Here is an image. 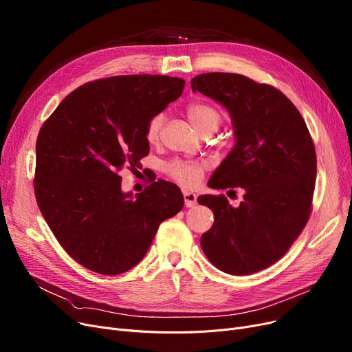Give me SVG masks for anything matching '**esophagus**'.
<instances>
[{"label":"esophagus","mask_w":352,"mask_h":352,"mask_svg":"<svg viewBox=\"0 0 352 352\" xmlns=\"http://www.w3.org/2000/svg\"><path fill=\"white\" fill-rule=\"evenodd\" d=\"M184 202H186V207L191 208L197 204V194L190 192V191H184Z\"/></svg>","instance_id":"obj_1"}]
</instances>
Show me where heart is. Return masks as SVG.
I'll use <instances>...</instances> for the list:
<instances>
[{
	"label": "heart",
	"mask_w": 352,
	"mask_h": 352,
	"mask_svg": "<svg viewBox=\"0 0 352 352\" xmlns=\"http://www.w3.org/2000/svg\"><path fill=\"white\" fill-rule=\"evenodd\" d=\"M187 118L191 122V125L197 129L199 134L204 133H214L219 126L221 121H223V116H221L219 111L204 102H194L187 107ZM164 124V116L154 117L150 122H148L145 138L150 144H154L158 141L161 129ZM204 162H195V161H174L166 165V171L170 175L179 182L181 186L192 188L197 187L199 181L202 179L206 170Z\"/></svg>",
	"instance_id": "b5f03b06"
}]
</instances>
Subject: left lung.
<instances>
[{
    "label": "left lung",
    "mask_w": 352,
    "mask_h": 352,
    "mask_svg": "<svg viewBox=\"0 0 352 352\" xmlns=\"http://www.w3.org/2000/svg\"><path fill=\"white\" fill-rule=\"evenodd\" d=\"M192 91L223 105L231 117L234 146L208 186L241 188L243 201L201 195L214 212L201 236L208 260L221 271L248 275L276 263L305 227L317 177V157L300 111L276 88L231 72L199 74Z\"/></svg>",
    "instance_id": "left-lung-1"
}]
</instances>
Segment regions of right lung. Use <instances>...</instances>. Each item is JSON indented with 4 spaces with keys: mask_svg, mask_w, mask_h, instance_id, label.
<instances>
[{
    "mask_svg": "<svg viewBox=\"0 0 352 352\" xmlns=\"http://www.w3.org/2000/svg\"><path fill=\"white\" fill-rule=\"evenodd\" d=\"M186 81L168 76H117L72 91L36 138L34 191L61 247L82 267L117 275L135 267L164 219L184 207L173 182L142 192L121 190L118 171L150 153L145 131Z\"/></svg>",
    "mask_w": 352,
    "mask_h": 352,
    "instance_id": "1",
    "label": "right lung"
}]
</instances>
